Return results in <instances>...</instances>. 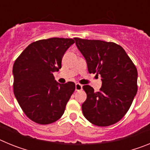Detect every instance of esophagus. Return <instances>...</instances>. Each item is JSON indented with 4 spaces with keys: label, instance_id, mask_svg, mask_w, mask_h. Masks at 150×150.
I'll list each match as a JSON object with an SVG mask.
<instances>
[{
    "label": "esophagus",
    "instance_id": "esophagus-1",
    "mask_svg": "<svg viewBox=\"0 0 150 150\" xmlns=\"http://www.w3.org/2000/svg\"><path fill=\"white\" fill-rule=\"evenodd\" d=\"M75 89H76V91H80V90L83 89V86L81 84H79V83H76Z\"/></svg>",
    "mask_w": 150,
    "mask_h": 150
}]
</instances>
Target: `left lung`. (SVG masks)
<instances>
[{
    "instance_id": "left-lung-1",
    "label": "left lung",
    "mask_w": 150,
    "mask_h": 150,
    "mask_svg": "<svg viewBox=\"0 0 150 150\" xmlns=\"http://www.w3.org/2000/svg\"><path fill=\"white\" fill-rule=\"evenodd\" d=\"M86 60L90 74L100 75V91L86 85L87 98L82 110L88 121L98 126H109L122 119L137 91V68L120 45L98 40L74 38Z\"/></svg>"
}]
</instances>
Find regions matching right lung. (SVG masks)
<instances>
[{
    "label": "right lung",
    "mask_w": 150,
    "mask_h": 150,
    "mask_svg": "<svg viewBox=\"0 0 150 150\" xmlns=\"http://www.w3.org/2000/svg\"><path fill=\"white\" fill-rule=\"evenodd\" d=\"M69 38L40 40L28 46L13 64V91L25 114L34 122L47 125L59 120L75 90V83L60 84L53 73L62 67Z\"/></svg>",
    "instance_id": "add662e5"
}]
</instances>
